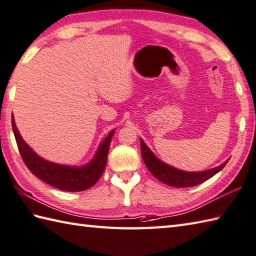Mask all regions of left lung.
<instances>
[{
  "label": "left lung",
  "instance_id": "left-lung-1",
  "mask_svg": "<svg viewBox=\"0 0 256 256\" xmlns=\"http://www.w3.org/2000/svg\"><path fill=\"white\" fill-rule=\"evenodd\" d=\"M140 144H142V157L144 159V162L147 166V168L149 169L151 174H152L159 181L176 188H186L200 184L202 182L206 181L208 179L212 178V176L216 174L218 171H221L228 161L226 160V162H223L218 166L206 171H182L164 164V161L159 160L154 154L152 151L147 147V144L144 142L142 139H140Z\"/></svg>",
  "mask_w": 256,
  "mask_h": 256
}]
</instances>
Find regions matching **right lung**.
Returning a JSON list of instances; mask_svg holds the SVG:
<instances>
[{"label":"right lung","mask_w":256,"mask_h":256,"mask_svg":"<svg viewBox=\"0 0 256 256\" xmlns=\"http://www.w3.org/2000/svg\"><path fill=\"white\" fill-rule=\"evenodd\" d=\"M13 132L16 140L20 154L24 164L34 176L57 189L68 192L84 191L90 189L100 178L106 168L108 150L114 130H112L99 146L95 157L90 164L82 166H70L57 164L40 158L26 144L15 124L12 117Z\"/></svg>","instance_id":"1"}]
</instances>
